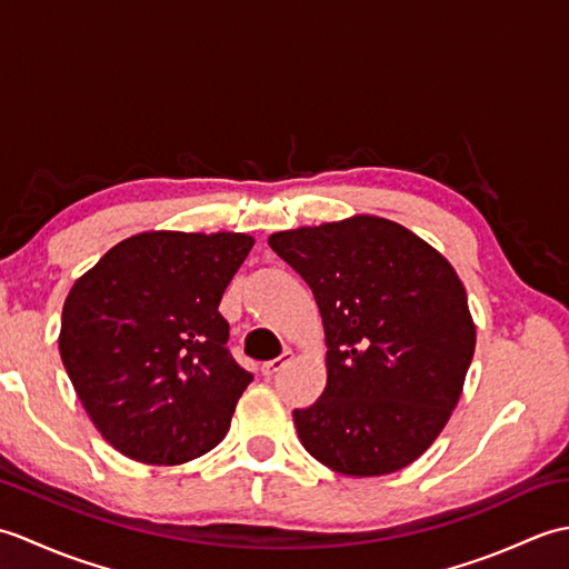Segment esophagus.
Returning <instances> with one entry per match:
<instances>
[{
  "label": "esophagus",
  "instance_id": "obj_1",
  "mask_svg": "<svg viewBox=\"0 0 569 569\" xmlns=\"http://www.w3.org/2000/svg\"><path fill=\"white\" fill-rule=\"evenodd\" d=\"M293 359V355L291 352H283L281 357H276V359H271V361H263V367H261V371H263V377H276L278 371H281L288 361Z\"/></svg>",
  "mask_w": 569,
  "mask_h": 569
}]
</instances>
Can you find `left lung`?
I'll use <instances>...</instances> for the list:
<instances>
[{"label":"left lung","instance_id":"left-lung-1","mask_svg":"<svg viewBox=\"0 0 569 569\" xmlns=\"http://www.w3.org/2000/svg\"><path fill=\"white\" fill-rule=\"evenodd\" d=\"M320 308L328 383L293 420L306 450L340 475L408 467L450 420L477 330L442 253L383 217L269 237Z\"/></svg>","mask_w":569,"mask_h":569}]
</instances>
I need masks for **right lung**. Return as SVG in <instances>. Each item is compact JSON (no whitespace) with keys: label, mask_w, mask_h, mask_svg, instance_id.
<instances>
[{"label":"right lung","mask_w":569,"mask_h":569,"mask_svg":"<svg viewBox=\"0 0 569 569\" xmlns=\"http://www.w3.org/2000/svg\"><path fill=\"white\" fill-rule=\"evenodd\" d=\"M251 247L234 232H141L70 288L60 359L114 450L183 465L224 438L253 377L227 349L217 308Z\"/></svg>","instance_id":"obj_1"}]
</instances>
